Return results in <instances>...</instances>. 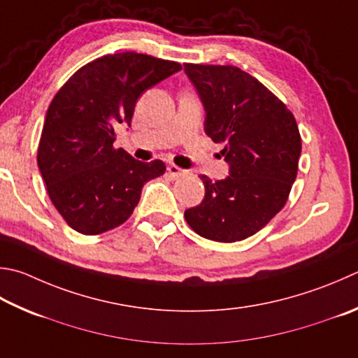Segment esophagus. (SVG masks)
Listing matches in <instances>:
<instances>
[{
    "label": "esophagus",
    "mask_w": 358,
    "mask_h": 358,
    "mask_svg": "<svg viewBox=\"0 0 358 358\" xmlns=\"http://www.w3.org/2000/svg\"><path fill=\"white\" fill-rule=\"evenodd\" d=\"M167 172H169V175H171L173 180L183 177V175L187 173L186 171H183V169H180L178 166H175V164H169L167 166Z\"/></svg>",
    "instance_id": "obj_1"
}]
</instances>
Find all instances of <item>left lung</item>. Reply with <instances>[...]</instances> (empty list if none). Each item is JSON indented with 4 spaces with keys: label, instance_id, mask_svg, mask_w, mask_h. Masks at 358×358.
Listing matches in <instances>:
<instances>
[{
    "label": "left lung",
    "instance_id": "obj_1",
    "mask_svg": "<svg viewBox=\"0 0 358 358\" xmlns=\"http://www.w3.org/2000/svg\"><path fill=\"white\" fill-rule=\"evenodd\" d=\"M203 101L205 133L230 164L225 180L205 185L201 203L185 211L206 239L236 243L255 235L287 203L297 175L301 133L287 105L235 66L185 64Z\"/></svg>",
    "mask_w": 358,
    "mask_h": 358
}]
</instances>
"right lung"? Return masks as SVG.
Returning <instances> with one entry per match:
<instances>
[{
  "instance_id": "right-lung-1",
  "label": "right lung",
  "mask_w": 358,
  "mask_h": 358,
  "mask_svg": "<svg viewBox=\"0 0 358 358\" xmlns=\"http://www.w3.org/2000/svg\"><path fill=\"white\" fill-rule=\"evenodd\" d=\"M178 70L180 62L134 51L106 55L76 70L51 100L37 164L57 213L78 233L122 225L142 186L166 172L161 159L142 162L115 148V128L131 125L142 92Z\"/></svg>"
}]
</instances>
